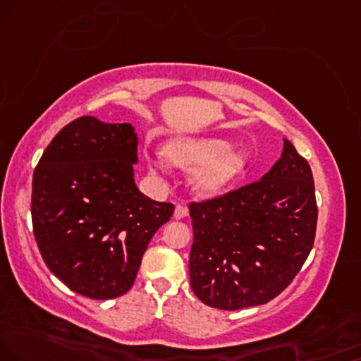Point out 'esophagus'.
Segmentation results:
<instances>
[{
	"instance_id": "34e87169",
	"label": "esophagus",
	"mask_w": 361,
	"mask_h": 361,
	"mask_svg": "<svg viewBox=\"0 0 361 361\" xmlns=\"http://www.w3.org/2000/svg\"><path fill=\"white\" fill-rule=\"evenodd\" d=\"M188 214H189V209L182 206V204H177L176 211H173V217H176V219H184Z\"/></svg>"
}]
</instances>
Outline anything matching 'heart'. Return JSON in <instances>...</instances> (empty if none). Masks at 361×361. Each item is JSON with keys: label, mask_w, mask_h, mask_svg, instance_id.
Listing matches in <instances>:
<instances>
[{"label": "heart", "mask_w": 361, "mask_h": 361, "mask_svg": "<svg viewBox=\"0 0 361 361\" xmlns=\"http://www.w3.org/2000/svg\"><path fill=\"white\" fill-rule=\"evenodd\" d=\"M171 162L184 169H193L192 184L202 194L219 192L234 182L247 166V155L241 149H233L219 139H176L166 147ZM166 157V158H167ZM164 152L147 157L150 171L164 173L169 161Z\"/></svg>", "instance_id": "heart-1"}]
</instances>
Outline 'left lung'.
Segmentation results:
<instances>
[{"label":"left lung","instance_id":"1","mask_svg":"<svg viewBox=\"0 0 361 361\" xmlns=\"http://www.w3.org/2000/svg\"><path fill=\"white\" fill-rule=\"evenodd\" d=\"M194 295L219 310L266 305L300 273L318 221L310 164L284 139L281 159L261 180L189 204Z\"/></svg>","mask_w":361,"mask_h":361}]
</instances>
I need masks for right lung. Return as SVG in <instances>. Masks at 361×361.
Returning <instances> with one entry per match:
<instances>
[{
	"mask_svg": "<svg viewBox=\"0 0 361 361\" xmlns=\"http://www.w3.org/2000/svg\"><path fill=\"white\" fill-rule=\"evenodd\" d=\"M130 123L80 117L61 128L33 172L31 221L48 269L72 291L112 300L133 286L142 256L173 204L137 189Z\"/></svg>",
	"mask_w": 361,
	"mask_h": 361,
	"instance_id": "add662e5",
	"label": "right lung"
}]
</instances>
